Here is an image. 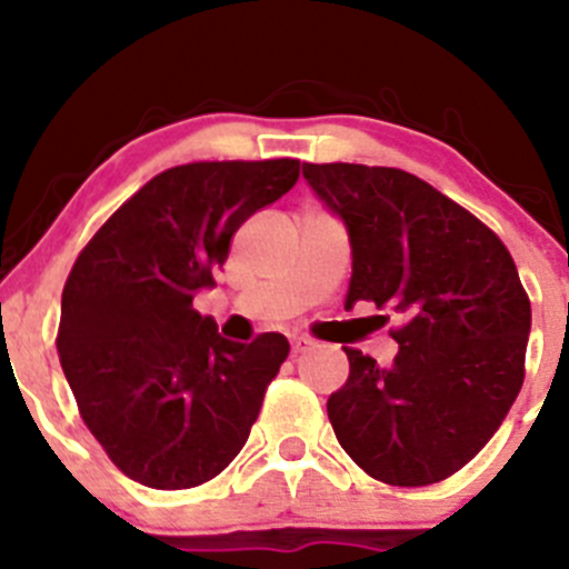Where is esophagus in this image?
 <instances>
[{
	"label": "esophagus",
	"instance_id": "esophagus-1",
	"mask_svg": "<svg viewBox=\"0 0 569 569\" xmlns=\"http://www.w3.org/2000/svg\"><path fill=\"white\" fill-rule=\"evenodd\" d=\"M311 347H313L311 338H295V341H291V355H302V352H308Z\"/></svg>",
	"mask_w": 569,
	"mask_h": 569
}]
</instances>
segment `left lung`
I'll use <instances>...</instances> for the list:
<instances>
[{
  "label": "left lung",
  "mask_w": 569,
  "mask_h": 569,
  "mask_svg": "<svg viewBox=\"0 0 569 569\" xmlns=\"http://www.w3.org/2000/svg\"><path fill=\"white\" fill-rule=\"evenodd\" d=\"M352 244L347 308H393L399 355L347 347L327 399L338 443L377 481L449 479L496 435L526 377L531 302L507 244L432 183L399 168L302 164ZM388 319V317H386Z\"/></svg>",
  "instance_id": "left-lung-1"
}]
</instances>
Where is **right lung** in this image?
Returning a JSON list of instances; mask_svg holds the SVG:
<instances>
[{
    "mask_svg": "<svg viewBox=\"0 0 569 569\" xmlns=\"http://www.w3.org/2000/svg\"><path fill=\"white\" fill-rule=\"evenodd\" d=\"M297 178L300 159L178 164L137 189L73 261L60 366L84 427L129 479L189 490L248 443L289 341H228L192 300L214 286L239 226Z\"/></svg>",
    "mask_w": 569,
    "mask_h": 569,
    "instance_id": "add662e5",
    "label": "right lung"
}]
</instances>
